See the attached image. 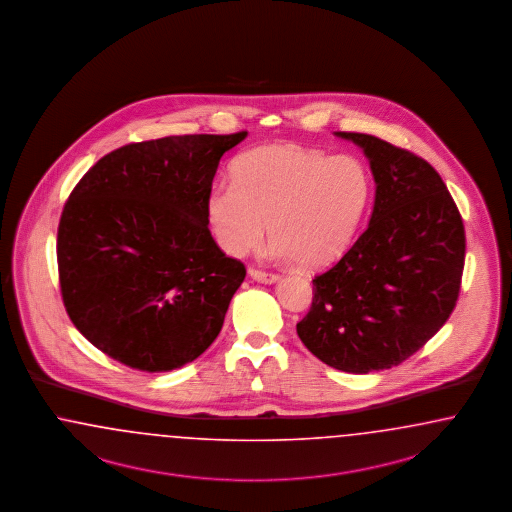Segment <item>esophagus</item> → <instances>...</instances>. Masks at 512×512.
Instances as JSON below:
<instances>
[{
  "label": "esophagus",
  "instance_id": "1",
  "mask_svg": "<svg viewBox=\"0 0 512 512\" xmlns=\"http://www.w3.org/2000/svg\"><path fill=\"white\" fill-rule=\"evenodd\" d=\"M249 276L253 279H257V281H261V283H276L278 281V274H272V272H264V270H259V268H249Z\"/></svg>",
  "mask_w": 512,
  "mask_h": 512
}]
</instances>
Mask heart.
Here are the masks:
<instances>
[{"instance_id": "obj_1", "label": "heart", "mask_w": 512, "mask_h": 512, "mask_svg": "<svg viewBox=\"0 0 512 512\" xmlns=\"http://www.w3.org/2000/svg\"><path fill=\"white\" fill-rule=\"evenodd\" d=\"M233 182L217 184L206 214L219 248L244 255L266 234L279 259L317 268L340 257L366 214L372 178L353 155L270 144L240 155Z\"/></svg>"}]
</instances>
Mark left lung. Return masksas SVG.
<instances>
[{"label":"left lung","mask_w":512,"mask_h":512,"mask_svg":"<svg viewBox=\"0 0 512 512\" xmlns=\"http://www.w3.org/2000/svg\"><path fill=\"white\" fill-rule=\"evenodd\" d=\"M370 159L375 202L368 229L313 279L298 338L328 366L388 370L447 323L465 261L464 221L434 167L364 133L336 131Z\"/></svg>","instance_id":"1"}]
</instances>
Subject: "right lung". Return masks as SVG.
I'll use <instances>...</instances> for the list:
<instances>
[{
  "instance_id": "right-lung-1",
  "label": "right lung",
  "mask_w": 512,
  "mask_h": 512,
  "mask_svg": "<svg viewBox=\"0 0 512 512\" xmlns=\"http://www.w3.org/2000/svg\"><path fill=\"white\" fill-rule=\"evenodd\" d=\"M248 137L144 140L101 157L63 206V306L99 351L140 372L193 362L216 340L246 266L217 248L206 199Z\"/></svg>"
}]
</instances>
